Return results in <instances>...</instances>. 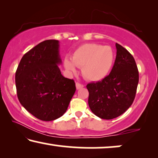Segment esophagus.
<instances>
[{
	"mask_svg": "<svg viewBox=\"0 0 158 158\" xmlns=\"http://www.w3.org/2000/svg\"><path fill=\"white\" fill-rule=\"evenodd\" d=\"M75 85H76L77 90H79V89H81V88H83V85H82V84L79 83H75Z\"/></svg>",
	"mask_w": 158,
	"mask_h": 158,
	"instance_id": "34e87169",
	"label": "esophagus"
}]
</instances>
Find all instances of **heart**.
Wrapping results in <instances>:
<instances>
[{
  "mask_svg": "<svg viewBox=\"0 0 158 158\" xmlns=\"http://www.w3.org/2000/svg\"><path fill=\"white\" fill-rule=\"evenodd\" d=\"M71 60L65 59L64 64L70 73L76 72V66L88 81L98 82L107 76L113 66L114 55L109 46L84 44L73 52Z\"/></svg>",
  "mask_w": 158,
  "mask_h": 158,
  "instance_id": "heart-1",
  "label": "heart"
}]
</instances>
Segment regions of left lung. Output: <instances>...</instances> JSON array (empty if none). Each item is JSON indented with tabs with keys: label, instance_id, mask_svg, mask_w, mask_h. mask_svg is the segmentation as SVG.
I'll list each match as a JSON object with an SVG mask.
<instances>
[{
	"label": "left lung",
	"instance_id": "8db88e82",
	"mask_svg": "<svg viewBox=\"0 0 158 158\" xmlns=\"http://www.w3.org/2000/svg\"><path fill=\"white\" fill-rule=\"evenodd\" d=\"M116 56L110 74L96 83H88V105L95 115L112 119L122 115L135 100L139 72L133 56L116 43Z\"/></svg>",
	"mask_w": 158,
	"mask_h": 158
}]
</instances>
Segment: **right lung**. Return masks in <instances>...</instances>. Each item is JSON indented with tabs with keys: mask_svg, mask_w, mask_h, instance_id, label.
Here are the masks:
<instances>
[{
	"mask_svg": "<svg viewBox=\"0 0 158 158\" xmlns=\"http://www.w3.org/2000/svg\"><path fill=\"white\" fill-rule=\"evenodd\" d=\"M60 42L40 43L21 58L15 76L17 96L30 114L42 121L60 118L68 109L76 88L61 74Z\"/></svg>",
	"mask_w": 158,
	"mask_h": 158,
	"instance_id": "add662e5",
	"label": "right lung"
}]
</instances>
